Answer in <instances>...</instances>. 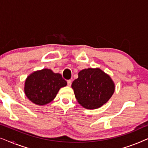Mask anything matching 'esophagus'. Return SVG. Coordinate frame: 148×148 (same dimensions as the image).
Returning <instances> with one entry per match:
<instances>
[{
	"label": "esophagus",
	"instance_id": "obj_1",
	"mask_svg": "<svg viewBox=\"0 0 148 148\" xmlns=\"http://www.w3.org/2000/svg\"><path fill=\"white\" fill-rule=\"evenodd\" d=\"M71 84H72V81H71V80H68V81H67V85H68V86H71Z\"/></svg>",
	"mask_w": 148,
	"mask_h": 148
}]
</instances>
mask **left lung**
<instances>
[{
    "label": "left lung",
    "mask_w": 148,
    "mask_h": 148,
    "mask_svg": "<svg viewBox=\"0 0 148 148\" xmlns=\"http://www.w3.org/2000/svg\"><path fill=\"white\" fill-rule=\"evenodd\" d=\"M71 87L77 102L87 109L98 108L106 104L115 89L110 77L99 68L81 71Z\"/></svg>",
    "instance_id": "obj_1"
}]
</instances>
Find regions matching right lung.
<instances>
[{
  "label": "right lung",
  "mask_w": 148,
  "mask_h": 148,
  "mask_svg": "<svg viewBox=\"0 0 148 148\" xmlns=\"http://www.w3.org/2000/svg\"><path fill=\"white\" fill-rule=\"evenodd\" d=\"M66 84L61 75L44 69L32 73L27 77L24 92L30 101L41 106L53 100L60 89Z\"/></svg>",
  "instance_id": "1"
}]
</instances>
